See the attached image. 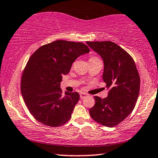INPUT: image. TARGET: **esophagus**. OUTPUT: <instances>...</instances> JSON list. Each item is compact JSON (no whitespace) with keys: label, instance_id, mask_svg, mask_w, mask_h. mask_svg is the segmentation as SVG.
<instances>
[{"label":"esophagus","instance_id":"1","mask_svg":"<svg viewBox=\"0 0 158 158\" xmlns=\"http://www.w3.org/2000/svg\"><path fill=\"white\" fill-rule=\"evenodd\" d=\"M88 95L86 93H84V92H81L80 93V98H81V99H83V98H84L86 97V96H87Z\"/></svg>","mask_w":158,"mask_h":158}]
</instances>
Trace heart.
Segmentation results:
<instances>
[{
	"label": "heart",
	"instance_id": "b5f03b06",
	"mask_svg": "<svg viewBox=\"0 0 158 158\" xmlns=\"http://www.w3.org/2000/svg\"><path fill=\"white\" fill-rule=\"evenodd\" d=\"M100 60L99 58L97 57V56H91L90 58H89V62H91V61H95V60Z\"/></svg>",
	"mask_w": 158,
	"mask_h": 158
}]
</instances>
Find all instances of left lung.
<instances>
[{"label": "left lung", "mask_w": 158, "mask_h": 158, "mask_svg": "<svg viewBox=\"0 0 158 158\" xmlns=\"http://www.w3.org/2000/svg\"><path fill=\"white\" fill-rule=\"evenodd\" d=\"M86 44L103 59V80L109 89L106 98L94 96L96 103L89 109V114L97 123L114 127L135 108L140 91L139 74L132 56L117 44L110 41Z\"/></svg>", "instance_id": "left-lung-1"}]
</instances>
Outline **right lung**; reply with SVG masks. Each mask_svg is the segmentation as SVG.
Returning a JSON list of instances; mask_svg holds the SVG:
<instances>
[{
    "mask_svg": "<svg viewBox=\"0 0 158 158\" xmlns=\"http://www.w3.org/2000/svg\"><path fill=\"white\" fill-rule=\"evenodd\" d=\"M88 52V46L82 42L56 40L41 46L30 56L20 89L28 110L40 123L58 127L71 118L79 94L66 91L63 95L60 83L75 60Z\"/></svg>",
    "mask_w": 158,
    "mask_h": 158,
    "instance_id": "1",
    "label": "right lung"
}]
</instances>
